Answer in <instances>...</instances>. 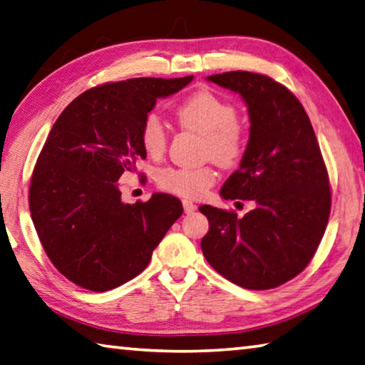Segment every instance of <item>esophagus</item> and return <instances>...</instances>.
Here are the masks:
<instances>
[{
	"instance_id": "34e87169",
	"label": "esophagus",
	"mask_w": 365,
	"mask_h": 365,
	"mask_svg": "<svg viewBox=\"0 0 365 365\" xmlns=\"http://www.w3.org/2000/svg\"><path fill=\"white\" fill-rule=\"evenodd\" d=\"M182 206H184V212H194L195 210H197V206H195V203L192 202V200H187V198H184L182 200Z\"/></svg>"
}]
</instances>
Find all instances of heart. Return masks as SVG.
Returning a JSON list of instances; mask_svg holds the SVG:
<instances>
[{"mask_svg": "<svg viewBox=\"0 0 365 365\" xmlns=\"http://www.w3.org/2000/svg\"><path fill=\"white\" fill-rule=\"evenodd\" d=\"M176 120L185 130L203 136V155L211 157L222 167H233L245 154L246 138L237 109L227 100L210 91H198L185 98L175 111ZM144 153L160 157L167 148L168 135L162 119L155 113L144 118L140 130ZM157 184L170 194L197 198L216 181V171L210 165L200 168L165 167L157 171Z\"/></svg>", "mask_w": 365, "mask_h": 365, "instance_id": "obj_1", "label": "heart"}]
</instances>
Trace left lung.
<instances>
[{
    "label": "left lung",
    "mask_w": 365,
    "mask_h": 365,
    "mask_svg": "<svg viewBox=\"0 0 365 365\" xmlns=\"http://www.w3.org/2000/svg\"><path fill=\"white\" fill-rule=\"evenodd\" d=\"M208 81L240 93L247 105L250 141L240 168L221 189L225 200H251L254 210L202 205L210 230L202 238L208 264L246 289H273L310 264L331 215V185L312 122L289 88L250 71Z\"/></svg>",
    "instance_id": "left-lung-1"
}]
</instances>
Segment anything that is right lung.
Listing matches in <instances>:
<instances>
[{
  "label": "right lung",
  "mask_w": 365,
  "mask_h": 365,
  "mask_svg": "<svg viewBox=\"0 0 365 365\" xmlns=\"http://www.w3.org/2000/svg\"><path fill=\"white\" fill-rule=\"evenodd\" d=\"M192 79L106 82L81 93L55 120L34 165L29 203L47 257L71 283L95 292L127 283L182 215L168 194L123 203L118 181L146 159L140 130L157 98Z\"/></svg>",
  "instance_id": "add662e5"
}]
</instances>
